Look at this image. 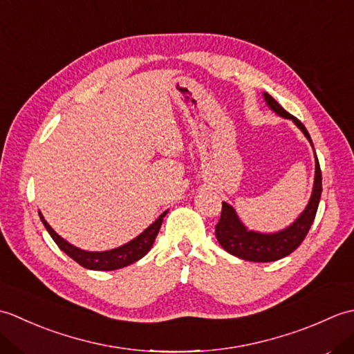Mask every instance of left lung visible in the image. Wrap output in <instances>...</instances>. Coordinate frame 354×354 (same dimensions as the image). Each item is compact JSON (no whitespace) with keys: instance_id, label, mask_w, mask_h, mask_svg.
I'll use <instances>...</instances> for the list:
<instances>
[{"instance_id":"left-lung-1","label":"left lung","mask_w":354,"mask_h":354,"mask_svg":"<svg viewBox=\"0 0 354 354\" xmlns=\"http://www.w3.org/2000/svg\"><path fill=\"white\" fill-rule=\"evenodd\" d=\"M263 99H265L270 111L286 120H292L298 129L304 133V137L309 140L315 153V181L309 204L306 205L303 213L299 214L289 227L275 232H260L248 230L246 225L240 221L234 207L230 205L228 202H222L221 221L216 225L217 242L221 243L225 251L236 255V257L257 263L280 260L295 251L297 248L301 245L304 237L307 236V232H309L312 227L315 216H317V209L319 205L322 192V176L317 152H315L312 138L304 124L299 122L297 117L289 114L288 111H284L272 95L263 93Z\"/></svg>"}]
</instances>
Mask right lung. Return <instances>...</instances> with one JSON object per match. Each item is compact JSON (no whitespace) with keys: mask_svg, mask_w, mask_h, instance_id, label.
I'll return each instance as SVG.
<instances>
[{"mask_svg":"<svg viewBox=\"0 0 354 354\" xmlns=\"http://www.w3.org/2000/svg\"><path fill=\"white\" fill-rule=\"evenodd\" d=\"M167 213H169V209H165V212L160 217H158L153 223H150L149 227L141 232V234L132 239L131 242H127V243L118 246V248H114V250H109V251L80 250V248L71 245L70 242H66L65 239L59 236L57 232L50 227L48 222L44 219L41 212H39V217H41L45 230L48 231V234L51 236L53 240H55L56 245L61 248V250L66 255H70L74 261H77L80 266H84L86 269H93V270H115L120 268L129 266V265H132V263L138 261L140 259L145 257V255L150 251V248H152L155 239L158 236V231H160V228H161L164 216Z\"/></svg>","mask_w":354,"mask_h":354,"instance_id":"1","label":"right lung"}]
</instances>
